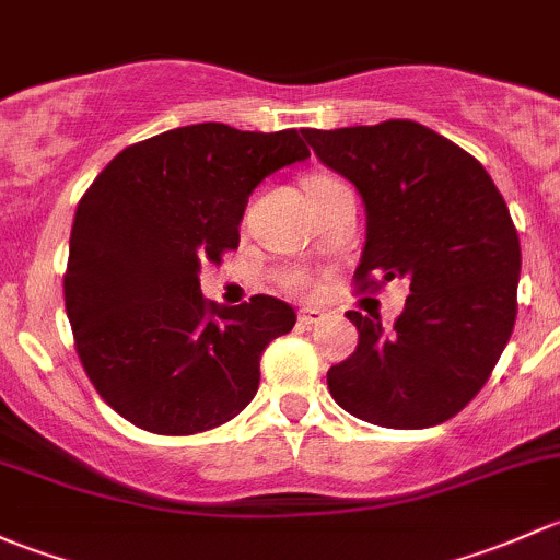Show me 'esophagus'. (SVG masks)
Here are the masks:
<instances>
[{
	"instance_id": "34e87169",
	"label": "esophagus",
	"mask_w": 560,
	"mask_h": 560,
	"mask_svg": "<svg viewBox=\"0 0 560 560\" xmlns=\"http://www.w3.org/2000/svg\"><path fill=\"white\" fill-rule=\"evenodd\" d=\"M326 318L328 315L323 313V310H315V307L299 310V323H302V326H318V323H323Z\"/></svg>"
}]
</instances>
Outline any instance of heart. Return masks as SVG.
Returning a JSON list of instances; mask_svg holds the SVG:
<instances>
[{"instance_id":"1","label":"heart","mask_w":560,"mask_h":560,"mask_svg":"<svg viewBox=\"0 0 560 560\" xmlns=\"http://www.w3.org/2000/svg\"><path fill=\"white\" fill-rule=\"evenodd\" d=\"M326 183H337V180H334V177H326V175H315L313 180H310V188H313V186H326ZM282 285H285L291 293H299V296H310V293L315 291L313 275L302 272V269H299V272L288 275V278L282 280Z\"/></svg>"}]
</instances>
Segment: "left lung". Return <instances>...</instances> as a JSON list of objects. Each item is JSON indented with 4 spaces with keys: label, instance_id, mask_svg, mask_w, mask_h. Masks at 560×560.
<instances>
[{
    "label": "left lung",
    "instance_id": "left-lung-1",
    "mask_svg": "<svg viewBox=\"0 0 560 560\" xmlns=\"http://www.w3.org/2000/svg\"><path fill=\"white\" fill-rule=\"evenodd\" d=\"M302 135L364 199L355 288L409 282L390 328L350 310L359 345L328 369V390L385 429L445 423L480 394L515 326L521 240L504 196L475 155L415 120Z\"/></svg>",
    "mask_w": 560,
    "mask_h": 560
}]
</instances>
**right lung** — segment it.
Wrapping results in <instances>:
<instances>
[{
	"label": "right lung",
	"instance_id": "obj_1",
	"mask_svg": "<svg viewBox=\"0 0 560 560\" xmlns=\"http://www.w3.org/2000/svg\"><path fill=\"white\" fill-rule=\"evenodd\" d=\"M310 159L296 129L194 124L124 148L78 201L65 307L96 394L151 434L215 429L250 405L261 353L296 323L258 293L240 307L201 296V264L240 245L247 196Z\"/></svg>",
	"mask_w": 560,
	"mask_h": 560
}]
</instances>
